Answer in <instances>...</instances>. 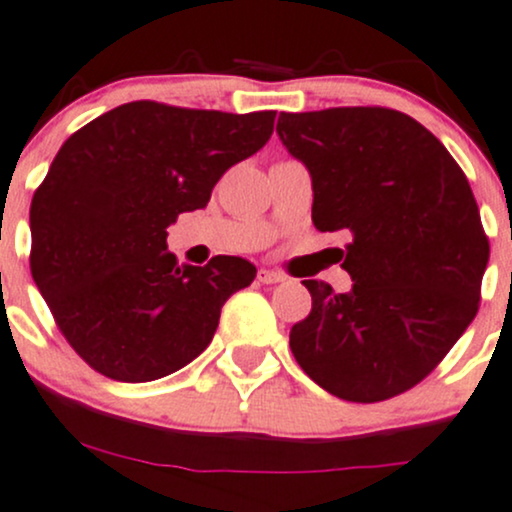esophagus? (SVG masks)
<instances>
[{
  "label": "esophagus",
  "instance_id": "34e87169",
  "mask_svg": "<svg viewBox=\"0 0 512 512\" xmlns=\"http://www.w3.org/2000/svg\"><path fill=\"white\" fill-rule=\"evenodd\" d=\"M258 280H261L263 285H275V283H283L285 275L280 271H271V268H261V271H258Z\"/></svg>",
  "mask_w": 512,
  "mask_h": 512
}]
</instances>
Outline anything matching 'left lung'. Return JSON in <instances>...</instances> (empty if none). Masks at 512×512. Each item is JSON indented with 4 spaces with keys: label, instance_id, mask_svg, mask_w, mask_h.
Instances as JSON below:
<instances>
[{
    "label": "left lung",
    "instance_id": "obj_1",
    "mask_svg": "<svg viewBox=\"0 0 512 512\" xmlns=\"http://www.w3.org/2000/svg\"><path fill=\"white\" fill-rule=\"evenodd\" d=\"M278 135L312 174L314 227L353 234L348 292L302 280L312 312L292 326V355L338 399H392L428 377L479 312L488 237L467 176L392 108L280 113Z\"/></svg>",
    "mask_w": 512,
    "mask_h": 512
}]
</instances>
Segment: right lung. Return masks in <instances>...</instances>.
Wrapping results in <instances>:
<instances>
[{"label": "right lung", "mask_w": 512, "mask_h": 512, "mask_svg": "<svg viewBox=\"0 0 512 512\" xmlns=\"http://www.w3.org/2000/svg\"><path fill=\"white\" fill-rule=\"evenodd\" d=\"M275 111L132 101L77 130L31 203V275L86 365L152 382L198 358L222 304L251 285L237 256L179 266L166 227L208 205L222 174L273 135Z\"/></svg>", "instance_id": "1"}]
</instances>
